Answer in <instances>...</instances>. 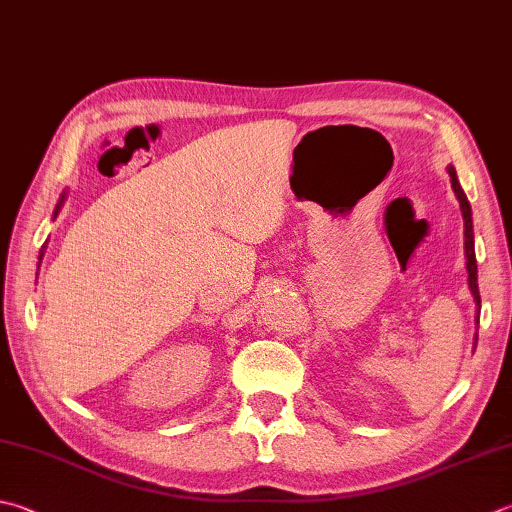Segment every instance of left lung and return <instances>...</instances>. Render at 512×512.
<instances>
[{"instance_id":"1","label":"left lung","mask_w":512,"mask_h":512,"mask_svg":"<svg viewBox=\"0 0 512 512\" xmlns=\"http://www.w3.org/2000/svg\"><path fill=\"white\" fill-rule=\"evenodd\" d=\"M448 176H450V185L455 196L459 200L461 207V216H464V254H466V272H468V287L470 294L475 298V323L479 325V312H481V298H479V285H477V258H475V231H472V209L470 202L464 194V189L459 185L457 171L452 165H448Z\"/></svg>"}]
</instances>
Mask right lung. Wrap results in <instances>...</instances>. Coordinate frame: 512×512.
Here are the masks:
<instances>
[{"instance_id": "obj_1", "label": "right lung", "mask_w": 512, "mask_h": 512, "mask_svg": "<svg viewBox=\"0 0 512 512\" xmlns=\"http://www.w3.org/2000/svg\"><path fill=\"white\" fill-rule=\"evenodd\" d=\"M64 200H66V191H64V194L60 196V202H57V207H55V214H53V218L57 216V211H60L62 209V205H64ZM44 249H46V243L42 245V249H40V263H42V258H44ZM40 263H37V269H40Z\"/></svg>"}]
</instances>
